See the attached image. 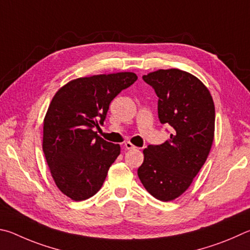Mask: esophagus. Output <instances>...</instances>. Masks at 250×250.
<instances>
[{"label": "esophagus", "mask_w": 250, "mask_h": 250, "mask_svg": "<svg viewBox=\"0 0 250 250\" xmlns=\"http://www.w3.org/2000/svg\"><path fill=\"white\" fill-rule=\"evenodd\" d=\"M124 147L126 148V149H128V150H130V149H135V147L132 143H129V142H127V143H125V145H124Z\"/></svg>", "instance_id": "obj_1"}]
</instances>
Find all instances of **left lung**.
I'll use <instances>...</instances> for the list:
<instances>
[{
	"instance_id": "1",
	"label": "left lung",
	"mask_w": 250,
	"mask_h": 250,
	"mask_svg": "<svg viewBox=\"0 0 250 250\" xmlns=\"http://www.w3.org/2000/svg\"><path fill=\"white\" fill-rule=\"evenodd\" d=\"M158 96V117L171 127L170 139L144 149L137 173L143 186L160 201L180 196L199 173L214 139L215 107L198 78L179 69L143 76Z\"/></svg>"
}]
</instances>
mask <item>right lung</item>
Wrapping results in <instances>:
<instances>
[{
    "instance_id": "obj_1",
    "label": "right lung",
    "mask_w": 250,
    "mask_h": 250,
    "mask_svg": "<svg viewBox=\"0 0 250 250\" xmlns=\"http://www.w3.org/2000/svg\"><path fill=\"white\" fill-rule=\"evenodd\" d=\"M137 80L133 72L79 78L55 94L43 120L42 150L57 187L74 201L103 186L120 145L98 136L115 96Z\"/></svg>"
}]
</instances>
